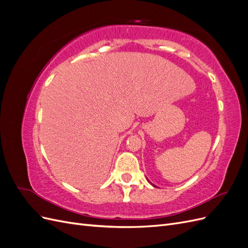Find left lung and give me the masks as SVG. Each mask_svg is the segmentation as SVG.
Returning <instances> with one entry per match:
<instances>
[{
	"mask_svg": "<svg viewBox=\"0 0 248 248\" xmlns=\"http://www.w3.org/2000/svg\"><path fill=\"white\" fill-rule=\"evenodd\" d=\"M148 181H149V180H148ZM149 183H151V182H150V181H149ZM151 184H152V183H151ZM152 185H153V186H154V187H157V186H155V185H154V184H152Z\"/></svg>",
	"mask_w": 248,
	"mask_h": 248,
	"instance_id": "8db88e82",
	"label": "left lung"
}]
</instances>
